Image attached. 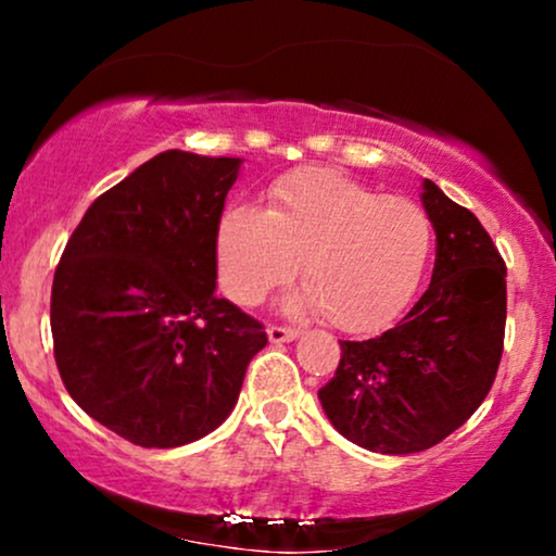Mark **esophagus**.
<instances>
[{"mask_svg": "<svg viewBox=\"0 0 556 556\" xmlns=\"http://www.w3.org/2000/svg\"><path fill=\"white\" fill-rule=\"evenodd\" d=\"M266 334H269V340L274 344L279 342H292L300 337V329H292V327H279V324H269V329H266Z\"/></svg>", "mask_w": 556, "mask_h": 556, "instance_id": "34e87169", "label": "esophagus"}]
</instances>
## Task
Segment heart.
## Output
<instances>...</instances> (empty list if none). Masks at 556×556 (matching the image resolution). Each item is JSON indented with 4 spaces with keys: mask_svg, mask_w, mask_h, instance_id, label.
I'll use <instances>...</instances> for the list:
<instances>
[{
    "mask_svg": "<svg viewBox=\"0 0 556 556\" xmlns=\"http://www.w3.org/2000/svg\"><path fill=\"white\" fill-rule=\"evenodd\" d=\"M433 248L418 203L381 195L331 169H300L269 190L264 212L227 208L216 264L227 295L256 305L298 271L305 303L331 327L374 331L416 295Z\"/></svg>",
    "mask_w": 556,
    "mask_h": 556,
    "instance_id": "1",
    "label": "heart"
}]
</instances>
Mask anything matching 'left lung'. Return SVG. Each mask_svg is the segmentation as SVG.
<instances>
[{"label":"left lung","mask_w":556,"mask_h":556,"mask_svg":"<svg viewBox=\"0 0 556 556\" xmlns=\"http://www.w3.org/2000/svg\"><path fill=\"white\" fill-rule=\"evenodd\" d=\"M420 201L437 232L429 290L381 337L340 342V366L318 389L331 426L381 455L424 452L460 429L486 400L504 348L500 251L476 214L431 180Z\"/></svg>","instance_id":"left-lung-1"}]
</instances>
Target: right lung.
Returning <instances> with one entry per match:
<instances>
[{"instance_id": "add662e5", "label": "right lung", "mask_w": 556, "mask_h": 556, "mask_svg": "<svg viewBox=\"0 0 556 556\" xmlns=\"http://www.w3.org/2000/svg\"><path fill=\"white\" fill-rule=\"evenodd\" d=\"M242 159L164 151L101 193L52 285L54 361L83 410L138 446L232 413L264 324L216 298V232Z\"/></svg>"}]
</instances>
